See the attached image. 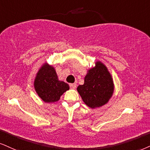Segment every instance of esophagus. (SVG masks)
I'll use <instances>...</instances> for the list:
<instances>
[{"label":"esophagus","mask_w":150,"mask_h":150,"mask_svg":"<svg viewBox=\"0 0 150 150\" xmlns=\"http://www.w3.org/2000/svg\"><path fill=\"white\" fill-rule=\"evenodd\" d=\"M69 87L71 88V89H75L76 88V83H70Z\"/></svg>","instance_id":"34e87169"}]
</instances>
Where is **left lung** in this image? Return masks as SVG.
I'll use <instances>...</instances> for the list:
<instances>
[{
  "instance_id": "1",
  "label": "left lung",
  "mask_w": 150,
  "mask_h": 150,
  "mask_svg": "<svg viewBox=\"0 0 150 150\" xmlns=\"http://www.w3.org/2000/svg\"><path fill=\"white\" fill-rule=\"evenodd\" d=\"M114 90L111 76L106 67L101 62L88 71L84 84L77 88V91L87 106L95 108L106 104Z\"/></svg>"
}]
</instances>
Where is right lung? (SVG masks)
I'll return each instance as SVG.
<instances>
[{"mask_svg": "<svg viewBox=\"0 0 150 150\" xmlns=\"http://www.w3.org/2000/svg\"><path fill=\"white\" fill-rule=\"evenodd\" d=\"M34 86L40 97L48 103L58 101L62 94L69 89V85L58 80L54 68L47 64L39 70Z\"/></svg>", "mask_w": 150, "mask_h": 150, "instance_id": "add662e5", "label": "right lung"}]
</instances>
